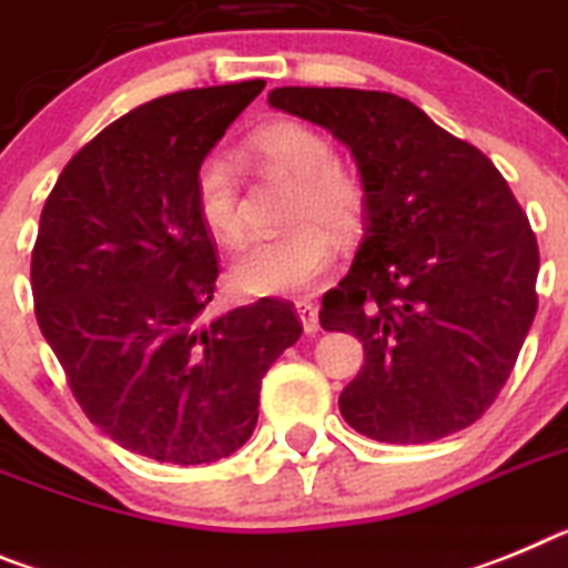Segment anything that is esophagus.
<instances>
[{"mask_svg":"<svg viewBox=\"0 0 568 568\" xmlns=\"http://www.w3.org/2000/svg\"><path fill=\"white\" fill-rule=\"evenodd\" d=\"M295 310H298V318L304 324V333L313 336L318 333V307L313 302H295Z\"/></svg>","mask_w":568,"mask_h":568,"instance_id":"1","label":"esophagus"}]
</instances>
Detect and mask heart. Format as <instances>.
Here are the masks:
<instances>
[{
	"label": "heart",
	"mask_w": 568,
	"mask_h": 568,
	"mask_svg": "<svg viewBox=\"0 0 568 568\" xmlns=\"http://www.w3.org/2000/svg\"><path fill=\"white\" fill-rule=\"evenodd\" d=\"M252 154L293 178L287 217L293 230L258 237L237 252L230 278L250 295H302L316 287L336 258V232H351L365 215V186L351 169L333 160L331 140L298 120H278L252 134ZM195 210L201 224L221 244L244 237V215L237 197L235 169L221 154H210L195 169Z\"/></svg>",
	"instance_id": "obj_1"
}]
</instances>
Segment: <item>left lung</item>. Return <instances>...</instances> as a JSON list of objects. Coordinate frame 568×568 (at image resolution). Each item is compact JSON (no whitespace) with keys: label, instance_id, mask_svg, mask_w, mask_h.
Returning <instances> with one entry per match:
<instances>
[{"label":"left lung","instance_id":"8db88e82","mask_svg":"<svg viewBox=\"0 0 568 568\" xmlns=\"http://www.w3.org/2000/svg\"><path fill=\"white\" fill-rule=\"evenodd\" d=\"M266 103L347 145L365 186V237L318 313L324 331L365 344L338 396L344 423L394 445L474 425L537 313L540 252L506 178L387 91L290 85Z\"/></svg>","mask_w":568,"mask_h":568}]
</instances>
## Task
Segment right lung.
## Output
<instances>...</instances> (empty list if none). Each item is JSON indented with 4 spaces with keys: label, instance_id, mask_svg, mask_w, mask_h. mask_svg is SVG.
I'll return each instance as SVG.
<instances>
[{
    "label": "right lung",
    "instance_id": "right-lung-1",
    "mask_svg": "<svg viewBox=\"0 0 568 568\" xmlns=\"http://www.w3.org/2000/svg\"><path fill=\"white\" fill-rule=\"evenodd\" d=\"M264 85L138 105L68 160L42 206L31 255L42 336L91 423L158 463L235 454L258 423L264 373L302 336L278 298L203 318L217 246L192 181Z\"/></svg>",
    "mask_w": 568,
    "mask_h": 568
}]
</instances>
